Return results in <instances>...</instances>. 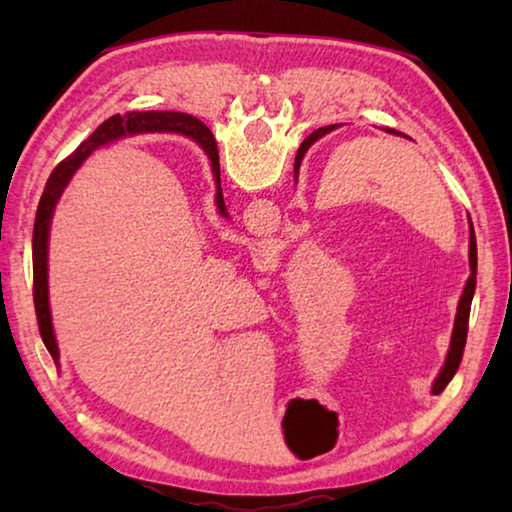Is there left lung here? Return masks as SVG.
Here are the masks:
<instances>
[{"instance_id": "left-lung-1", "label": "left lung", "mask_w": 512, "mask_h": 512, "mask_svg": "<svg viewBox=\"0 0 512 512\" xmlns=\"http://www.w3.org/2000/svg\"><path fill=\"white\" fill-rule=\"evenodd\" d=\"M334 131V126H325V128H318L316 133H311L302 146L298 149L296 155V164H293V171H296L298 176V169H300V160L305 151L309 149L311 142H316L318 137H323L325 133ZM201 133L207 137V140H212V133L210 128L205 124L201 126ZM386 133H393V135H400L395 131V128H386ZM470 280H467L465 289H463V296L458 300V309H456V318H454V332H452V341H449V352H447V359H445V366L440 370V375L433 381V388L431 393L433 395H440L445 391V386L452 381V377L456 375L458 366H461V359H463V350H465V341H467V320H470V307H472V298H474V289H476V237H474V225L470 219Z\"/></svg>"}]
</instances>
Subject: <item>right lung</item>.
I'll use <instances>...</instances> for the list:
<instances>
[{
    "label": "right lung",
    "instance_id": "1",
    "mask_svg": "<svg viewBox=\"0 0 512 512\" xmlns=\"http://www.w3.org/2000/svg\"><path fill=\"white\" fill-rule=\"evenodd\" d=\"M203 121H198L183 112H169V110H146V112H126L124 117L115 115L94 131L88 140H85L79 149H76L69 158H65L58 167L51 171L47 180L45 192L38 203L36 212V223H33V302H36V316H38V327L42 343L47 345V350L54 361H58V345L54 336V325H51V311H49V284H47V246H49V225L51 216H54V207L58 203L60 194L65 192V187L76 169L81 167L85 158L99 149L101 144H108L110 140H117V137L124 135H135V133H155V131H173L180 135L192 137L194 142L203 146L207 158L212 162V173L216 180V207H219V214L228 216L223 203V192H221V171H219V151H216V142H210L201 133ZM214 140V137H212Z\"/></svg>",
    "mask_w": 512,
    "mask_h": 512
}]
</instances>
